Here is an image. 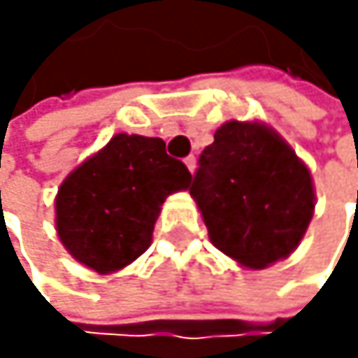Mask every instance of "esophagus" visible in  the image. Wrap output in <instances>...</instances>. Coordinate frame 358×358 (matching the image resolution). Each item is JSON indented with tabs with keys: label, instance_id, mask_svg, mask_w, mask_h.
<instances>
[{
	"label": "esophagus",
	"instance_id": "1",
	"mask_svg": "<svg viewBox=\"0 0 358 358\" xmlns=\"http://www.w3.org/2000/svg\"><path fill=\"white\" fill-rule=\"evenodd\" d=\"M185 163H187L189 171L193 173V171H195V163H197V161H195V157H193V155H191V157H187V159H185Z\"/></svg>",
	"mask_w": 358,
	"mask_h": 358
}]
</instances>
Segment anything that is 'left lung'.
I'll use <instances>...</instances> for the list:
<instances>
[{
	"instance_id": "8db88e82",
	"label": "left lung",
	"mask_w": 358,
	"mask_h": 358,
	"mask_svg": "<svg viewBox=\"0 0 358 358\" xmlns=\"http://www.w3.org/2000/svg\"><path fill=\"white\" fill-rule=\"evenodd\" d=\"M213 245L249 268L290 255L313 217L309 169L275 131L231 120L189 185Z\"/></svg>"
}]
</instances>
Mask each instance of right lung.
Wrapping results in <instances>:
<instances>
[{
    "mask_svg": "<svg viewBox=\"0 0 358 358\" xmlns=\"http://www.w3.org/2000/svg\"><path fill=\"white\" fill-rule=\"evenodd\" d=\"M189 185L191 171L163 139L120 133L62 182L57 234L81 264L101 275L120 271L152 243L165 197Z\"/></svg>",
    "mask_w": 358,
    "mask_h": 358,
    "instance_id": "1",
    "label": "right lung"
}]
</instances>
